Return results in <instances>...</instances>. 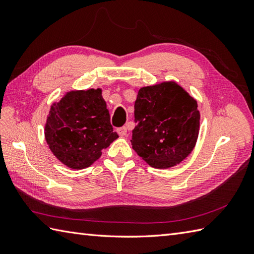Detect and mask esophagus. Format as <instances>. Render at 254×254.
Listing matches in <instances>:
<instances>
[{"mask_svg": "<svg viewBox=\"0 0 254 254\" xmlns=\"http://www.w3.org/2000/svg\"><path fill=\"white\" fill-rule=\"evenodd\" d=\"M117 131H118V133H119V134H120L121 136H127V127H119Z\"/></svg>", "mask_w": 254, "mask_h": 254, "instance_id": "esophagus-1", "label": "esophagus"}]
</instances>
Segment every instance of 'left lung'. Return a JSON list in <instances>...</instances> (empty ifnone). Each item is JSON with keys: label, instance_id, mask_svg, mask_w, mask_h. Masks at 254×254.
Masks as SVG:
<instances>
[{"label": "left lung", "instance_id": "1", "mask_svg": "<svg viewBox=\"0 0 254 254\" xmlns=\"http://www.w3.org/2000/svg\"><path fill=\"white\" fill-rule=\"evenodd\" d=\"M134 122L133 149L154 168H170L186 159L195 146L197 102L175 82L147 86L137 93Z\"/></svg>", "mask_w": 254, "mask_h": 254}]
</instances>
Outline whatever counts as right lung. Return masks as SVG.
I'll return each instance as SVG.
<instances>
[{"label": "right lung", "mask_w": 254, "mask_h": 254, "mask_svg": "<svg viewBox=\"0 0 254 254\" xmlns=\"http://www.w3.org/2000/svg\"><path fill=\"white\" fill-rule=\"evenodd\" d=\"M45 131L53 155L72 169L87 168L119 137L99 88L69 91L53 104Z\"/></svg>", "instance_id": "obj_1"}]
</instances>
